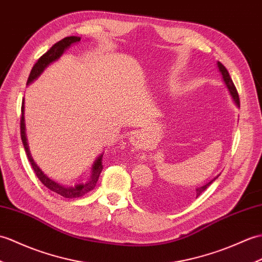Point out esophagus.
<instances>
[{
  "instance_id": "esophagus-1",
  "label": "esophagus",
  "mask_w": 262,
  "mask_h": 262,
  "mask_svg": "<svg viewBox=\"0 0 262 262\" xmlns=\"http://www.w3.org/2000/svg\"><path fill=\"white\" fill-rule=\"evenodd\" d=\"M139 139H141V136H139V134H135V135L132 136V142L134 144H135V143L137 144L139 142Z\"/></svg>"
}]
</instances>
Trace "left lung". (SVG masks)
Masks as SVG:
<instances>
[{
    "mask_svg": "<svg viewBox=\"0 0 262 262\" xmlns=\"http://www.w3.org/2000/svg\"><path fill=\"white\" fill-rule=\"evenodd\" d=\"M217 68H219V70H220V72H221L222 78H223V81H224V83H226L227 88L229 89V93H230L231 97H232V99H233L234 103H235V105L238 106V107H240V99H239L238 91H236V88H235V86H234L232 79H231V77H230V75H229V72H228L227 68H226V67H224L221 62H219V61H217ZM216 179H217V176H216V178H214L213 180H212V181H210L209 183H206L205 185L196 187V188H195V196H196V198L200 196L201 194H202V193L206 190V188H208L212 183H213V182H214ZM172 194H173V193H172ZM168 198H169V196H168ZM165 199H166V198L162 196L161 194H160V196H156V194H155V195H149V196H148L149 203H154L155 205H156V204H159V205L166 204L165 202H167L168 200H165Z\"/></svg>",
    "mask_w": 262,
    "mask_h": 262,
    "instance_id": "8db88e82",
    "label": "left lung"
}]
</instances>
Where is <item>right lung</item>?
Wrapping results in <instances>:
<instances>
[{
  "label": "right lung",
  "mask_w": 262,
  "mask_h": 262,
  "mask_svg": "<svg viewBox=\"0 0 262 262\" xmlns=\"http://www.w3.org/2000/svg\"><path fill=\"white\" fill-rule=\"evenodd\" d=\"M80 41V36H67V38L60 40L59 42H57L56 45H53L49 50L42 56L41 58H39L38 61L35 62V64L33 66V68L30 72V76L28 78V82L27 84H30L31 82H33L36 78H38L42 72L45 71V69L47 67L57 61V60L62 56L63 52L68 49L71 45H75L78 43V42ZM21 123H20V129H21V139H22V143L24 146V149H26V154L28 156V160L31 164V166L33 168V171L36 175V178H38L41 183L43 184L46 187H48L49 190H51L52 192L59 194V195H61L63 198L67 199H76V198H80L83 196L84 194H87L88 192H90L91 190H94L96 184H97V181L99 179V175L102 171V154L97 159L94 163L93 165V171H91V175H90V179L86 182V183H81V184H77L75 186H68V185H61L57 183L56 181L51 180L50 178H48V176L41 171L40 167L36 165L34 163L31 153H30V149H29V145L27 142V135H26V123H24V99L22 101V107H21Z\"/></svg>",
  "instance_id": "add662e5"
}]
</instances>
